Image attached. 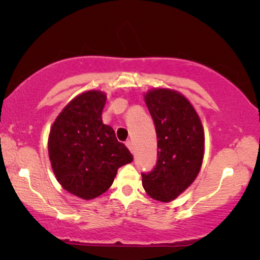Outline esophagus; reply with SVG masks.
Segmentation results:
<instances>
[{"label": "esophagus", "mask_w": 260, "mask_h": 260, "mask_svg": "<svg viewBox=\"0 0 260 260\" xmlns=\"http://www.w3.org/2000/svg\"><path fill=\"white\" fill-rule=\"evenodd\" d=\"M126 147H127V149H129L131 152H134V143H133V142L127 141L126 142Z\"/></svg>", "instance_id": "34e87169"}]
</instances>
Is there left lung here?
<instances>
[{
	"mask_svg": "<svg viewBox=\"0 0 260 260\" xmlns=\"http://www.w3.org/2000/svg\"><path fill=\"white\" fill-rule=\"evenodd\" d=\"M144 102L155 123L157 163L142 174L149 197L170 202L182 194L200 172L205 154V131L191 103L172 88L145 92Z\"/></svg>",
	"mask_w": 260,
	"mask_h": 260,
	"instance_id": "obj_1",
	"label": "left lung"
}]
</instances>
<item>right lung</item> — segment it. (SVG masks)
Returning a JSON list of instances; mask_svg holds the SVG:
<instances>
[{
	"mask_svg": "<svg viewBox=\"0 0 260 260\" xmlns=\"http://www.w3.org/2000/svg\"><path fill=\"white\" fill-rule=\"evenodd\" d=\"M106 93L88 90L74 97L52 124L48 156L63 189L92 200L111 187L119 167L134 157L103 123Z\"/></svg>",
	"mask_w": 260,
	"mask_h": 260,
	"instance_id": "obj_1",
	"label": "right lung"
}]
</instances>
